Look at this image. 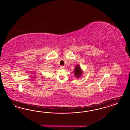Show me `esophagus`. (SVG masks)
<instances>
[{
    "instance_id": "obj_1",
    "label": "esophagus",
    "mask_w": 130,
    "mask_h": 130,
    "mask_svg": "<svg viewBox=\"0 0 130 130\" xmlns=\"http://www.w3.org/2000/svg\"><path fill=\"white\" fill-rule=\"evenodd\" d=\"M64 68H65V67H64V66H61L60 67V69H64Z\"/></svg>"
}]
</instances>
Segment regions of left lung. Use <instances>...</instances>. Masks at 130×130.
<instances>
[{
  "label": "left lung",
  "mask_w": 130,
  "mask_h": 130,
  "mask_svg": "<svg viewBox=\"0 0 130 130\" xmlns=\"http://www.w3.org/2000/svg\"><path fill=\"white\" fill-rule=\"evenodd\" d=\"M74 74L76 77L77 78H79L82 74V71L80 70V67L79 66V65H77L74 70Z\"/></svg>",
  "instance_id": "left-lung-1"
}]
</instances>
